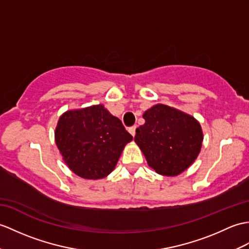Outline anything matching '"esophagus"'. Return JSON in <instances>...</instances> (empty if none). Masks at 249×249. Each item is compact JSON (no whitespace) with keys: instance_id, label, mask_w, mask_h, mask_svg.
<instances>
[{"instance_id":"1","label":"esophagus","mask_w":249,"mask_h":249,"mask_svg":"<svg viewBox=\"0 0 249 249\" xmlns=\"http://www.w3.org/2000/svg\"><path fill=\"white\" fill-rule=\"evenodd\" d=\"M136 130H137V126H132V127H130V128L128 129V131L130 132L132 137H135V135H136Z\"/></svg>"}]
</instances>
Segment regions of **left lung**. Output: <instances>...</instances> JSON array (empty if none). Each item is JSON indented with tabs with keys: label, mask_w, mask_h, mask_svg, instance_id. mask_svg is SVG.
Here are the masks:
<instances>
[{
	"label": "left lung",
	"mask_w": 249,
	"mask_h": 249,
	"mask_svg": "<svg viewBox=\"0 0 249 249\" xmlns=\"http://www.w3.org/2000/svg\"><path fill=\"white\" fill-rule=\"evenodd\" d=\"M142 117L145 123L136 130L135 142L149 167L162 176H177L189 169L203 145L198 121L163 104L154 105Z\"/></svg>",
	"instance_id": "obj_1"
}]
</instances>
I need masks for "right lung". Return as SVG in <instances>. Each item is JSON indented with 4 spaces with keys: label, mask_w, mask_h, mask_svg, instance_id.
<instances>
[{
    "label": "right lung",
    "mask_w": 249,
    "mask_h": 249,
    "mask_svg": "<svg viewBox=\"0 0 249 249\" xmlns=\"http://www.w3.org/2000/svg\"><path fill=\"white\" fill-rule=\"evenodd\" d=\"M132 136L102 104L63 112L55 143L67 166L84 179L96 180L114 170Z\"/></svg>",
    "instance_id": "1"
}]
</instances>
